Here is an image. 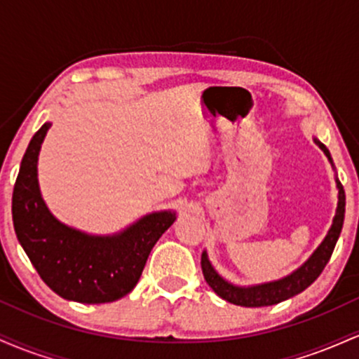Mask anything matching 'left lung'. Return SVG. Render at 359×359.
<instances>
[{"instance_id": "obj_1", "label": "left lung", "mask_w": 359, "mask_h": 359, "mask_svg": "<svg viewBox=\"0 0 359 359\" xmlns=\"http://www.w3.org/2000/svg\"><path fill=\"white\" fill-rule=\"evenodd\" d=\"M316 145L324 151V155L327 156V160L332 163L331 154L325 148V145L314 138ZM336 187H337V208L336 214L332 217V224L329 228L327 234L324 236V240L320 241V245L314 250V253L309 257L297 270H294L292 273L285 275V277L278 280H271V282H263V283H255V285H236V283L226 280L222 275L217 273V270L214 269L211 259L208 257V251H203V257H201V266H203V273L208 285L219 295L221 299L228 300V302L234 304V306L241 307H266V306H275V304L283 302V300L294 297V295L304 292L309 285L316 282V278L319 277L320 271L324 270V266L327 265L329 258H331L332 251L337 240H339L341 229H343L344 222V211H346V196L344 189L341 185L339 179L336 177Z\"/></svg>"}]
</instances>
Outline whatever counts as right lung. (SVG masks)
<instances>
[{
    "label": "right lung",
    "mask_w": 359,
    "mask_h": 359,
    "mask_svg": "<svg viewBox=\"0 0 359 359\" xmlns=\"http://www.w3.org/2000/svg\"><path fill=\"white\" fill-rule=\"evenodd\" d=\"M47 121L25 151L13 189V226L40 278L62 299L104 304L125 297L138 283L155 243L177 219L175 211L145 214L113 234H89L64 224L45 204L39 185L40 148Z\"/></svg>",
    "instance_id": "1"
}]
</instances>
